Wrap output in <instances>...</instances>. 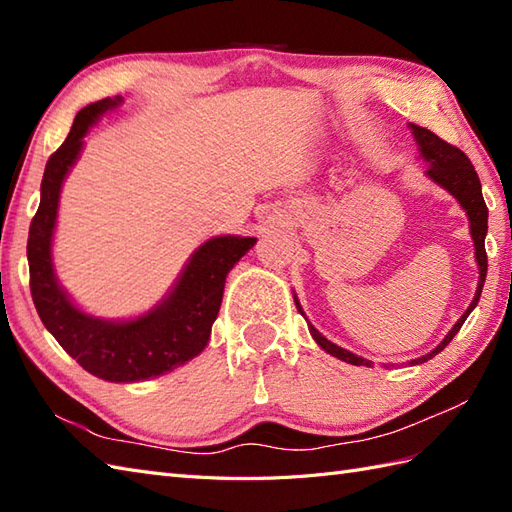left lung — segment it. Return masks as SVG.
<instances>
[{
	"mask_svg": "<svg viewBox=\"0 0 512 512\" xmlns=\"http://www.w3.org/2000/svg\"><path fill=\"white\" fill-rule=\"evenodd\" d=\"M412 130H414V137H417L419 146H421V154L425 157V161L430 163V168H427V174H430V178H434L438 185H443L449 194H454L460 200L462 209L467 211L469 222H471V237H473V244H475V259H478V266H480L478 292H475V299L471 301L469 310L460 316L458 323L451 327V331L445 336V340L438 344L434 351L423 355V358L412 360V364H423V362L434 358L436 353H441L447 347V344L451 342V338H454L458 331H460V327L465 325V320L471 314L473 307L478 305V301H480V294H482V288H484V279H486V266H489V259H486V248H484L486 229H489V224H486V222H489V209H486V202L482 198V185H480L478 172H475L473 163L469 161L467 154L462 152V150H458L456 146L447 144V141H443L441 137L434 135L432 130L421 128V126H414V124H412ZM294 303H296V307H299V312L303 314L299 301L294 299ZM310 331H312V336L320 344V347H323L327 353L334 355V358H338L342 362L355 364V366H371V362H368V360L358 358V355H355V353L338 347V344H334V342H329L325 336H320L312 325H310Z\"/></svg>",
	"mask_w": 512,
	"mask_h": 512,
	"instance_id": "obj_1",
	"label": "left lung"
}]
</instances>
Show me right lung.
Masks as SVG:
<instances>
[{"mask_svg": "<svg viewBox=\"0 0 512 512\" xmlns=\"http://www.w3.org/2000/svg\"><path fill=\"white\" fill-rule=\"evenodd\" d=\"M120 100L85 106L63 146L45 163L41 202L28 233L30 292L47 331L91 375L106 382H141L174 371L205 349L220 312L229 270L246 255L255 237H213L189 259L174 292L157 310L128 323H106L76 310L58 288L52 270V233L63 178L82 148V137L98 117Z\"/></svg>", "mask_w": 512, "mask_h": 512, "instance_id": "obj_1", "label": "right lung"}]
</instances>
